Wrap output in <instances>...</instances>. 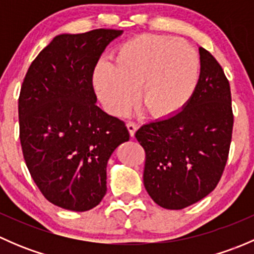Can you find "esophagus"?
Listing matches in <instances>:
<instances>
[{"mask_svg": "<svg viewBox=\"0 0 254 254\" xmlns=\"http://www.w3.org/2000/svg\"><path fill=\"white\" fill-rule=\"evenodd\" d=\"M127 130H129V134H130V136H131V137H134L135 132H136V130L139 129V125H137L136 123L129 122V123H127Z\"/></svg>", "mask_w": 254, "mask_h": 254, "instance_id": "34e87169", "label": "esophagus"}]
</instances>
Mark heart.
Wrapping results in <instances>:
<instances>
[{
    "mask_svg": "<svg viewBox=\"0 0 254 254\" xmlns=\"http://www.w3.org/2000/svg\"><path fill=\"white\" fill-rule=\"evenodd\" d=\"M200 59L189 43L165 35L143 34L115 50L114 64L99 61L92 82L104 109L119 115L137 97L157 119L175 115L190 101L198 86Z\"/></svg>",
    "mask_w": 254,
    "mask_h": 254,
    "instance_id": "1",
    "label": "heart"
}]
</instances>
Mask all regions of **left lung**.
Masks as SVG:
<instances>
[{
  "label": "left lung",
  "mask_w": 254,
  "mask_h": 254,
  "mask_svg": "<svg viewBox=\"0 0 254 254\" xmlns=\"http://www.w3.org/2000/svg\"><path fill=\"white\" fill-rule=\"evenodd\" d=\"M200 75L181 112L142 125L143 186L157 205L181 210L205 198L219 183L231 143L234 114L224 70L204 48Z\"/></svg>",
  "instance_id": "1"
}]
</instances>
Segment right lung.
<instances>
[{
	"label": "right lung",
	"instance_id": "1",
	"mask_svg": "<svg viewBox=\"0 0 254 254\" xmlns=\"http://www.w3.org/2000/svg\"><path fill=\"white\" fill-rule=\"evenodd\" d=\"M123 30L56 35L35 58L18 101L19 137L33 181L54 205L87 211L107 193V163L129 140L124 122L97 106L93 70Z\"/></svg>",
	"mask_w": 254,
	"mask_h": 254
}]
</instances>
